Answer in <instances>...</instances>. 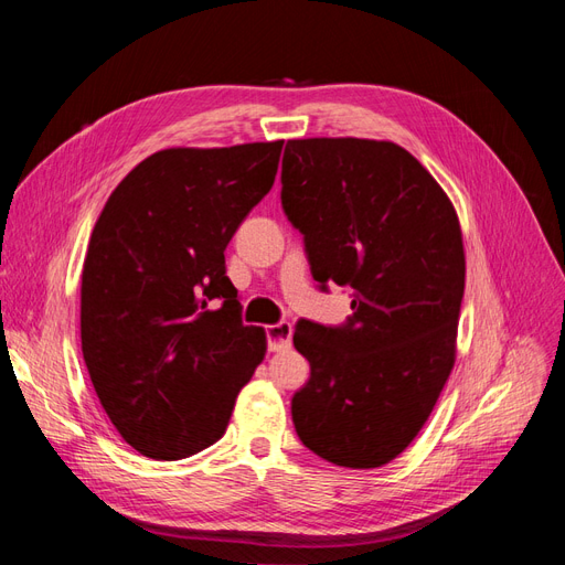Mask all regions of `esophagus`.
<instances>
[{
	"label": "esophagus",
	"instance_id": "obj_1",
	"mask_svg": "<svg viewBox=\"0 0 565 565\" xmlns=\"http://www.w3.org/2000/svg\"><path fill=\"white\" fill-rule=\"evenodd\" d=\"M266 341L268 351H285L292 344V324L289 322H276L266 328Z\"/></svg>",
	"mask_w": 565,
	"mask_h": 565
}]
</instances>
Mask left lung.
Returning a JSON list of instances; mask_svg holds the SVG:
<instances>
[{
    "label": "left lung",
    "mask_w": 565,
    "mask_h": 565,
    "mask_svg": "<svg viewBox=\"0 0 565 565\" xmlns=\"http://www.w3.org/2000/svg\"><path fill=\"white\" fill-rule=\"evenodd\" d=\"M282 210L303 235L311 276L351 289L344 324L299 320L311 377L292 398L297 436L337 467L396 459L455 365L465 245L452 202L391 141L295 139Z\"/></svg>",
    "instance_id": "obj_1"
}]
</instances>
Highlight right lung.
Wrapping results in <instances>:
<instances>
[{"mask_svg":"<svg viewBox=\"0 0 565 565\" xmlns=\"http://www.w3.org/2000/svg\"><path fill=\"white\" fill-rule=\"evenodd\" d=\"M280 150L282 141L160 150L119 181L96 221L82 353L115 429L146 457L210 448L264 361L266 332L243 322L224 252L276 181Z\"/></svg>","mask_w":565,"mask_h":565,"instance_id":"1","label":"right lung"}]
</instances>
